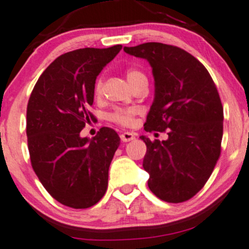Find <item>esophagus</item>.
Instances as JSON below:
<instances>
[{"mask_svg": "<svg viewBox=\"0 0 249 249\" xmlns=\"http://www.w3.org/2000/svg\"><path fill=\"white\" fill-rule=\"evenodd\" d=\"M120 139H122V142H131L135 139V135H133L132 132H123L122 135H120Z\"/></svg>", "mask_w": 249, "mask_h": 249, "instance_id": "1", "label": "esophagus"}]
</instances>
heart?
<instances>
[{"instance_id": "obj_1", "label": "heart", "mask_w": 249, "mask_h": 249, "mask_svg": "<svg viewBox=\"0 0 249 249\" xmlns=\"http://www.w3.org/2000/svg\"><path fill=\"white\" fill-rule=\"evenodd\" d=\"M126 79L132 87L135 86V85L142 83V81H146V76L142 72H139L138 70H136V68H129V70L126 71ZM102 89L103 83L99 79V80L97 81V84H95V95H99L102 93ZM135 113L136 111L132 110V108H117L116 111H113L110 116H108V119L117 123V124L123 125V126H129V125L132 124Z\"/></svg>"}]
</instances>
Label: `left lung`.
Listing matches in <instances>:
<instances>
[{
	"mask_svg": "<svg viewBox=\"0 0 249 249\" xmlns=\"http://www.w3.org/2000/svg\"><path fill=\"white\" fill-rule=\"evenodd\" d=\"M125 53L145 59L155 80L154 102L146 116V131L168 130L165 141L146 144L143 168L149 189L160 200L179 203L200 191L221 152L223 107L206 67L175 46L146 42L124 47Z\"/></svg>",
	"mask_w": 249,
	"mask_h": 249,
	"instance_id": "obj_1",
	"label": "left lung"
}]
</instances>
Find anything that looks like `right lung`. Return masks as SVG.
<instances>
[{
  "label": "right lung",
  "mask_w": 249,
  "mask_h": 249,
  "mask_svg": "<svg viewBox=\"0 0 249 249\" xmlns=\"http://www.w3.org/2000/svg\"><path fill=\"white\" fill-rule=\"evenodd\" d=\"M122 46L80 48L56 58L35 84L27 106L32 166L60 203L89 208L105 195L108 168L120 138L102 127L92 139L80 131L93 114L95 79Z\"/></svg>",
  "instance_id": "obj_1"
}]
</instances>
